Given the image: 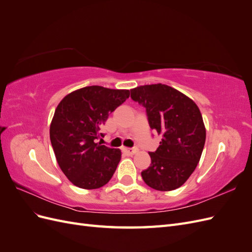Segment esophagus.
I'll return each mask as SVG.
<instances>
[{
    "instance_id": "34e87169",
    "label": "esophagus",
    "mask_w": 252,
    "mask_h": 252,
    "mask_svg": "<svg viewBox=\"0 0 252 252\" xmlns=\"http://www.w3.org/2000/svg\"><path fill=\"white\" fill-rule=\"evenodd\" d=\"M122 151L124 152V154H126V155H128V156H133V155H135L136 154V149H132V148H128V147H123L122 148Z\"/></svg>"
}]
</instances>
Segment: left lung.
<instances>
[{
    "instance_id": "obj_1",
    "label": "left lung",
    "mask_w": 252,
    "mask_h": 252,
    "mask_svg": "<svg viewBox=\"0 0 252 252\" xmlns=\"http://www.w3.org/2000/svg\"><path fill=\"white\" fill-rule=\"evenodd\" d=\"M130 91L132 100L146 108L150 128L162 136L158 149L149 152L151 164L142 171V178L158 191L177 189L200 162L206 140L202 113L191 98L165 84Z\"/></svg>"
}]
</instances>
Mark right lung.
Here are the masks:
<instances>
[{
  "label": "right lung",
  "mask_w": 252,
  "mask_h": 252,
  "mask_svg": "<svg viewBox=\"0 0 252 252\" xmlns=\"http://www.w3.org/2000/svg\"><path fill=\"white\" fill-rule=\"evenodd\" d=\"M130 95L128 89L87 86L63 97L50 123V142L61 170L73 185L97 189L107 184L121 159L120 149L96 143L101 126Z\"/></svg>",
  "instance_id": "add662e5"
}]
</instances>
